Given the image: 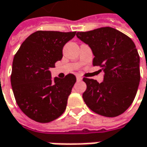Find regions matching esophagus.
<instances>
[{"label": "esophagus", "mask_w": 147, "mask_h": 147, "mask_svg": "<svg viewBox=\"0 0 147 147\" xmlns=\"http://www.w3.org/2000/svg\"><path fill=\"white\" fill-rule=\"evenodd\" d=\"M76 79H77V81H82V77L80 76H76Z\"/></svg>", "instance_id": "obj_1"}]
</instances>
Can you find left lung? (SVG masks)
<instances>
[{
    "instance_id": "obj_1",
    "label": "left lung",
    "mask_w": 147,
    "mask_h": 147,
    "mask_svg": "<svg viewBox=\"0 0 147 147\" xmlns=\"http://www.w3.org/2000/svg\"><path fill=\"white\" fill-rule=\"evenodd\" d=\"M76 37L91 48L92 64L104 72L103 82L83 78L87 90L82 94L87 107L105 117H116L131 105L140 79V56L130 38L119 30L104 27Z\"/></svg>"
}]
</instances>
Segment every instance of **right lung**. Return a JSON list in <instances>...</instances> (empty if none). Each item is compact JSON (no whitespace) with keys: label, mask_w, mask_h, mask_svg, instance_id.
Returning a JSON list of instances; mask_svg holds the SVG:
<instances>
[{"label":"right lung","mask_w":147,"mask_h":147,"mask_svg":"<svg viewBox=\"0 0 147 147\" xmlns=\"http://www.w3.org/2000/svg\"><path fill=\"white\" fill-rule=\"evenodd\" d=\"M75 35L76 32L37 31L25 39L14 56L13 94L21 110L34 121L51 122L66 109L76 78L68 74L63 79H53L49 69L62 59L63 47Z\"/></svg>","instance_id":"right-lung-1"}]
</instances>
